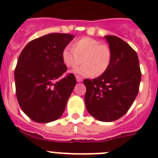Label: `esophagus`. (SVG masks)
<instances>
[{"label": "esophagus", "instance_id": "1", "mask_svg": "<svg viewBox=\"0 0 158 158\" xmlns=\"http://www.w3.org/2000/svg\"><path fill=\"white\" fill-rule=\"evenodd\" d=\"M76 79H77V82H81L82 81H83V79H82L81 77H78V76L76 77Z\"/></svg>", "mask_w": 158, "mask_h": 158}]
</instances>
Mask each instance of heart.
Masks as SVG:
<instances>
[{
  "label": "heart",
  "instance_id": "b5f03b06",
  "mask_svg": "<svg viewBox=\"0 0 158 158\" xmlns=\"http://www.w3.org/2000/svg\"><path fill=\"white\" fill-rule=\"evenodd\" d=\"M63 63L68 68L73 69L83 65L74 71L82 76H100L109 67L111 53L109 47L89 37L82 38L73 43V48L66 47L62 51Z\"/></svg>",
  "mask_w": 158,
  "mask_h": 158
}]
</instances>
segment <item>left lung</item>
<instances>
[{"label": "left lung", "instance_id": "8db88e82", "mask_svg": "<svg viewBox=\"0 0 158 158\" xmlns=\"http://www.w3.org/2000/svg\"><path fill=\"white\" fill-rule=\"evenodd\" d=\"M111 59L108 69L93 80H84L87 111L102 122H112L124 115L139 93L141 73L137 53L120 38L105 35Z\"/></svg>", "mask_w": 158, "mask_h": 158}]
</instances>
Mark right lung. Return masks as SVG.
I'll use <instances>...</instances> for the list:
<instances>
[{"label":"right lung","instance_id":"obj_1","mask_svg":"<svg viewBox=\"0 0 158 158\" xmlns=\"http://www.w3.org/2000/svg\"><path fill=\"white\" fill-rule=\"evenodd\" d=\"M74 38L51 33L32 40L19 54L15 69L18 103L35 122L50 123L62 116L76 85L73 73L62 77L67 67L62 54Z\"/></svg>","mask_w":158,"mask_h":158}]
</instances>
